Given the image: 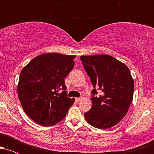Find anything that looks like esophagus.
I'll use <instances>...</instances> for the list:
<instances>
[{"label": "esophagus", "mask_w": 154, "mask_h": 154, "mask_svg": "<svg viewBox=\"0 0 154 154\" xmlns=\"http://www.w3.org/2000/svg\"><path fill=\"white\" fill-rule=\"evenodd\" d=\"M81 99H82V98H75L76 101H77V102H79V101H80Z\"/></svg>", "instance_id": "obj_1"}]
</instances>
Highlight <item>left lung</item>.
I'll list each match as a JSON object with an SVG mask.
<instances>
[{
  "instance_id": "8db88e82",
  "label": "left lung",
  "mask_w": 154,
  "mask_h": 154,
  "mask_svg": "<svg viewBox=\"0 0 154 154\" xmlns=\"http://www.w3.org/2000/svg\"><path fill=\"white\" fill-rule=\"evenodd\" d=\"M80 59L93 87L102 91L91 98L92 107L85 113V119L94 128H112L126 115L132 101L134 80L130 69L106 54L81 56ZM92 93L97 94L95 89Z\"/></svg>"
}]
</instances>
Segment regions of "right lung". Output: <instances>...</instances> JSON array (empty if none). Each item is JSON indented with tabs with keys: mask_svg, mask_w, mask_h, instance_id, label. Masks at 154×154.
Returning <instances> with one entry per match:
<instances>
[{
	"mask_svg": "<svg viewBox=\"0 0 154 154\" xmlns=\"http://www.w3.org/2000/svg\"><path fill=\"white\" fill-rule=\"evenodd\" d=\"M75 55L48 53L29 61L19 76V99L26 115L42 126L64 119L75 98L67 97L64 78L75 65ZM62 89V93H59Z\"/></svg>",
	"mask_w": 154,
	"mask_h": 154,
	"instance_id": "1",
	"label": "right lung"
}]
</instances>
